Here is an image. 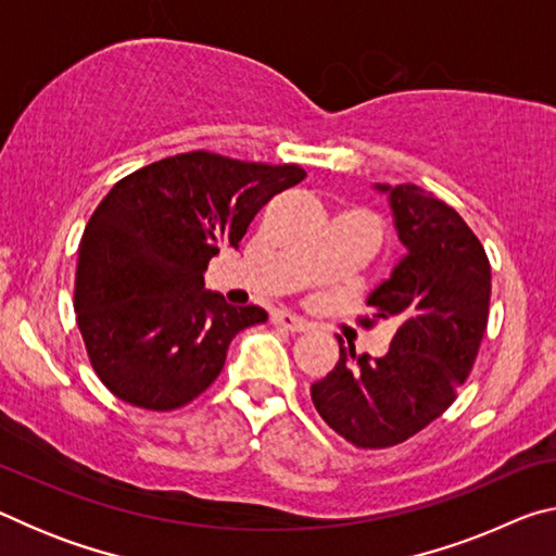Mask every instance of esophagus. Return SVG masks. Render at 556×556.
Masks as SVG:
<instances>
[{"label":"esophagus","instance_id":"34e87169","mask_svg":"<svg viewBox=\"0 0 556 556\" xmlns=\"http://www.w3.org/2000/svg\"><path fill=\"white\" fill-rule=\"evenodd\" d=\"M271 321H275V326L287 328V331H306V328L312 326V324L306 321V318H301V316L291 314V312H285V308H281V312L271 314Z\"/></svg>","mask_w":556,"mask_h":556}]
</instances>
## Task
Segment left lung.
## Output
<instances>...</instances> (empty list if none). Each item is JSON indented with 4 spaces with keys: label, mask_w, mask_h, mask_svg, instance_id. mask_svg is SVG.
<instances>
[{
    "label": "left lung",
    "mask_w": 556,
    "mask_h": 556,
    "mask_svg": "<svg viewBox=\"0 0 556 556\" xmlns=\"http://www.w3.org/2000/svg\"><path fill=\"white\" fill-rule=\"evenodd\" d=\"M372 188L388 195L404 255L368 306L372 318H392L397 333L382 357L355 355L338 338L336 368L312 384L326 425L361 448L400 444L451 407L491 306V265L464 218L414 184Z\"/></svg>",
    "instance_id": "obj_1"
}]
</instances>
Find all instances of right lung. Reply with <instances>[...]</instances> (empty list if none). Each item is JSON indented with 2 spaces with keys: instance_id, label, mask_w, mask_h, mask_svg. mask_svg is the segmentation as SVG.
I'll return each mask as SVG.
<instances>
[{
  "instance_id": "add662e5",
  "label": "right lung",
  "mask_w": 556,
  "mask_h": 556,
  "mask_svg": "<svg viewBox=\"0 0 556 556\" xmlns=\"http://www.w3.org/2000/svg\"><path fill=\"white\" fill-rule=\"evenodd\" d=\"M304 178L296 164L188 152L112 186L83 232L75 314L115 397L168 412L211 388L232 338L267 312L205 289L208 262L225 244L238 250L262 205Z\"/></svg>"
}]
</instances>
